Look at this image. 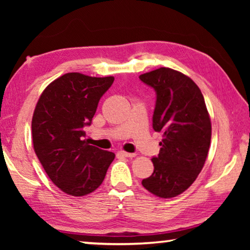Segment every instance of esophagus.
I'll return each mask as SVG.
<instances>
[{
	"label": "esophagus",
	"mask_w": 250,
	"mask_h": 250,
	"mask_svg": "<svg viewBox=\"0 0 250 250\" xmlns=\"http://www.w3.org/2000/svg\"><path fill=\"white\" fill-rule=\"evenodd\" d=\"M120 154L125 156V158H134V156L137 155L135 153H129V152H125V151H120Z\"/></svg>",
	"instance_id": "esophagus-1"
}]
</instances>
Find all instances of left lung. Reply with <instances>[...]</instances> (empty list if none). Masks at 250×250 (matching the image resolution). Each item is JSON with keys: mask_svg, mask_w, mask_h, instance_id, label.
<instances>
[{"mask_svg": "<svg viewBox=\"0 0 250 250\" xmlns=\"http://www.w3.org/2000/svg\"><path fill=\"white\" fill-rule=\"evenodd\" d=\"M139 78L155 90L152 125L163 133L152 159L154 171L142 185L159 197H175L196 180L208 153L211 125L204 97L191 78L167 67Z\"/></svg>", "mask_w": 250, "mask_h": 250, "instance_id": "left-lung-1", "label": "left lung"}]
</instances>
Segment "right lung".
<instances>
[{"label": "right lung", "mask_w": 250, "mask_h": 250, "mask_svg": "<svg viewBox=\"0 0 250 250\" xmlns=\"http://www.w3.org/2000/svg\"><path fill=\"white\" fill-rule=\"evenodd\" d=\"M113 80L111 76L65 74L45 88L34 110V151L53 183L71 196L98 188L116 156L83 140V128L91 125Z\"/></svg>", "instance_id": "right-lung-1"}]
</instances>
